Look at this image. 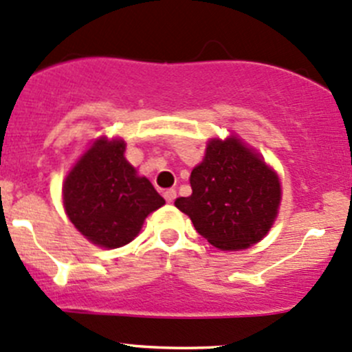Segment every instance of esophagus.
<instances>
[{"label":"esophagus","instance_id":"1","mask_svg":"<svg viewBox=\"0 0 352 352\" xmlns=\"http://www.w3.org/2000/svg\"><path fill=\"white\" fill-rule=\"evenodd\" d=\"M164 200L168 203H173L176 200V190H166L164 191Z\"/></svg>","mask_w":352,"mask_h":352}]
</instances>
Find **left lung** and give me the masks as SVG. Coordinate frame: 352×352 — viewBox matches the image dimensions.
<instances>
[{"instance_id": "1", "label": "left lung", "mask_w": 352, "mask_h": 352, "mask_svg": "<svg viewBox=\"0 0 352 352\" xmlns=\"http://www.w3.org/2000/svg\"><path fill=\"white\" fill-rule=\"evenodd\" d=\"M191 197L175 205L195 229L222 251H239L267 234L278 213V176L235 137L212 140L205 159L191 171Z\"/></svg>"}]
</instances>
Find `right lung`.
<instances>
[{
  "label": "right lung",
  "mask_w": 352,
  "mask_h": 352,
  "mask_svg": "<svg viewBox=\"0 0 352 352\" xmlns=\"http://www.w3.org/2000/svg\"><path fill=\"white\" fill-rule=\"evenodd\" d=\"M123 140L100 139L64 183V206L74 227L101 248L129 244L151 212L164 205L147 177L123 157Z\"/></svg>",
  "instance_id": "add662e5"
}]
</instances>
